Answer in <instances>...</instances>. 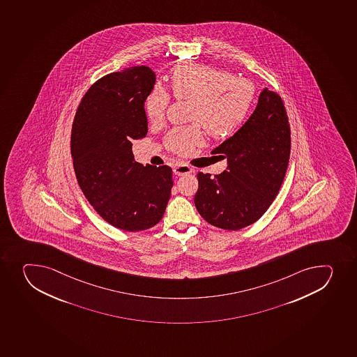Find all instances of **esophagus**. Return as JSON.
Masks as SVG:
<instances>
[{"instance_id":"34e87169","label":"esophagus","mask_w":357,"mask_h":357,"mask_svg":"<svg viewBox=\"0 0 357 357\" xmlns=\"http://www.w3.org/2000/svg\"><path fill=\"white\" fill-rule=\"evenodd\" d=\"M192 172H193V169H192L191 166L186 165V164H178L173 169V173L176 176H184V174H188V173Z\"/></svg>"}]
</instances>
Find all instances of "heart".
<instances>
[{"mask_svg":"<svg viewBox=\"0 0 357 357\" xmlns=\"http://www.w3.org/2000/svg\"><path fill=\"white\" fill-rule=\"evenodd\" d=\"M171 92L176 100H191L190 120L197 123L176 128L166 136L169 148L185 155L202 142V124L209 136L226 138L236 131L250 113L255 89L244 79L206 65H181L169 78ZM169 94L155 85L145 100V112L152 122L165 116Z\"/></svg>","mask_w":357,"mask_h":357,"instance_id":"1","label":"heart"}]
</instances>
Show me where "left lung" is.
I'll return each mask as SVG.
<instances>
[{
    "instance_id": "1",
    "label": "left lung",
    "mask_w": 357,
    "mask_h": 357,
    "mask_svg": "<svg viewBox=\"0 0 357 357\" xmlns=\"http://www.w3.org/2000/svg\"><path fill=\"white\" fill-rule=\"evenodd\" d=\"M291 151L289 119L282 100L261 91L254 113L213 155L227 159L220 174L198 173L199 214L213 226L238 230L256 222L282 186Z\"/></svg>"
}]
</instances>
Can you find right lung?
I'll use <instances>...</instances> for the list:
<instances>
[{"instance_id":"1","label":"right lung","mask_w":357,"mask_h":357,"mask_svg":"<svg viewBox=\"0 0 357 357\" xmlns=\"http://www.w3.org/2000/svg\"><path fill=\"white\" fill-rule=\"evenodd\" d=\"M155 82L148 66L105 75L82 98L72 126L79 186L105 221L126 231L155 226L173 186L169 166H143L131 150L132 139L148 134L144 102Z\"/></svg>"}]
</instances>
